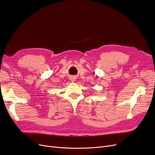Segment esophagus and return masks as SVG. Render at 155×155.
<instances>
[{
    "mask_svg": "<svg viewBox=\"0 0 155 155\" xmlns=\"http://www.w3.org/2000/svg\"><path fill=\"white\" fill-rule=\"evenodd\" d=\"M73 81H74V80H73Z\"/></svg>",
    "mask_w": 155,
    "mask_h": 155,
    "instance_id": "esophagus-1",
    "label": "esophagus"
}]
</instances>
